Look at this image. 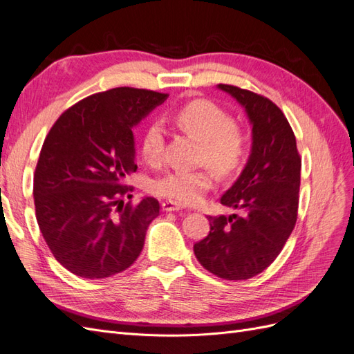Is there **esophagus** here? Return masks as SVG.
I'll return each mask as SVG.
<instances>
[{"label": "esophagus", "mask_w": 354, "mask_h": 354, "mask_svg": "<svg viewBox=\"0 0 354 354\" xmlns=\"http://www.w3.org/2000/svg\"><path fill=\"white\" fill-rule=\"evenodd\" d=\"M181 208H183V207L178 205V203H176V202H173V201H164V202H162V209L167 211V212L180 211Z\"/></svg>", "instance_id": "1"}]
</instances>
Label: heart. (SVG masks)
<instances>
[{
    "instance_id": "1",
    "label": "heart",
    "mask_w": 354,
    "mask_h": 354,
    "mask_svg": "<svg viewBox=\"0 0 354 354\" xmlns=\"http://www.w3.org/2000/svg\"><path fill=\"white\" fill-rule=\"evenodd\" d=\"M173 121L181 131L202 145V162H207L220 174H230L239 168L245 153V137L217 104L208 100L189 102L174 113ZM162 128L152 124L142 138V156L147 164L156 165L162 159ZM211 186L212 174L208 169H177L153 180L151 190L176 203L192 205L199 202Z\"/></svg>"
}]
</instances>
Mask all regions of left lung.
<instances>
[{"instance_id":"8db88e82","label":"left lung","mask_w":354,"mask_h":354,"mask_svg":"<svg viewBox=\"0 0 354 354\" xmlns=\"http://www.w3.org/2000/svg\"><path fill=\"white\" fill-rule=\"evenodd\" d=\"M217 87L245 109L252 146L241 176L220 199L238 212L208 217L209 234L194 251L209 273L245 281L274 261L295 227L301 158L291 125L272 100L227 84Z\"/></svg>"}]
</instances>
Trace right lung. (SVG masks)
<instances>
[{"label": "right lung", "instance_id": "obj_1", "mask_svg": "<svg viewBox=\"0 0 354 354\" xmlns=\"http://www.w3.org/2000/svg\"><path fill=\"white\" fill-rule=\"evenodd\" d=\"M168 95L118 87L60 115L42 145L34 177L39 230L55 259L85 279L128 269L140 255L159 202L137 205L124 180L137 169L133 128Z\"/></svg>", "mask_w": 354, "mask_h": 354}]
</instances>
